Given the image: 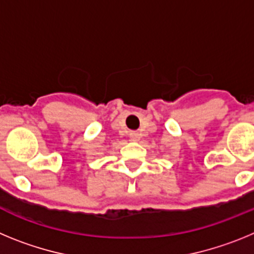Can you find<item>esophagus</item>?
<instances>
[{
    "label": "esophagus",
    "mask_w": 254,
    "mask_h": 254,
    "mask_svg": "<svg viewBox=\"0 0 254 254\" xmlns=\"http://www.w3.org/2000/svg\"><path fill=\"white\" fill-rule=\"evenodd\" d=\"M131 140L137 141L138 140V133H136V132H132V133H131Z\"/></svg>",
    "instance_id": "34e87169"
}]
</instances>
